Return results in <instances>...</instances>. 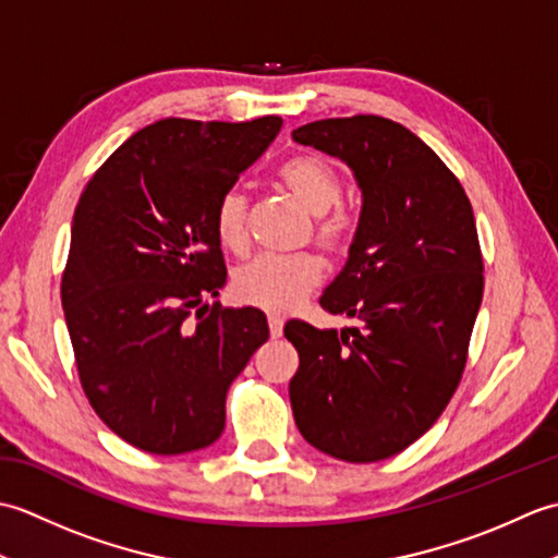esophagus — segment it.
Wrapping results in <instances>:
<instances>
[{"label": "esophagus", "mask_w": 558, "mask_h": 558, "mask_svg": "<svg viewBox=\"0 0 558 558\" xmlns=\"http://www.w3.org/2000/svg\"><path fill=\"white\" fill-rule=\"evenodd\" d=\"M282 316H278V314H270L268 316V330H270V338H280L282 336Z\"/></svg>", "instance_id": "obj_1"}]
</instances>
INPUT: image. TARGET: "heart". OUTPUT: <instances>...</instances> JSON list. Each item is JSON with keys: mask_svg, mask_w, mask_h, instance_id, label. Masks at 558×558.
<instances>
[{"mask_svg": "<svg viewBox=\"0 0 558 558\" xmlns=\"http://www.w3.org/2000/svg\"><path fill=\"white\" fill-rule=\"evenodd\" d=\"M282 186L302 201L306 210L316 213L314 240L330 258H345L357 240V216L338 204L342 180L338 170L322 156L302 153L292 156L276 170ZM248 201L240 189H225L213 206V232L222 248L242 254L246 248ZM322 278V260L312 252L288 256H256L234 272L232 292L236 302L256 310L286 314Z\"/></svg>", "mask_w": 558, "mask_h": 558, "instance_id": "obj_1", "label": "heart"}]
</instances>
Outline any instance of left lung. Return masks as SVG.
Masks as SVG:
<instances>
[{
    "label": "left lung",
    "mask_w": 558,
    "mask_h": 558,
    "mask_svg": "<svg viewBox=\"0 0 558 558\" xmlns=\"http://www.w3.org/2000/svg\"><path fill=\"white\" fill-rule=\"evenodd\" d=\"M292 138L345 160L364 198L348 266L318 300L352 326L286 324L300 354L292 414L314 448L376 462L432 429L465 372L484 292L475 216L458 177L398 122L340 117Z\"/></svg>",
    "instance_id": "obj_1"
}]
</instances>
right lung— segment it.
I'll use <instances>...</instances> for the list:
<instances>
[{"label": "right lung", "instance_id": "obj_1", "mask_svg": "<svg viewBox=\"0 0 558 558\" xmlns=\"http://www.w3.org/2000/svg\"><path fill=\"white\" fill-rule=\"evenodd\" d=\"M160 120L105 160L71 222L62 306L78 381L110 429L146 453L210 446L225 396L268 340L254 306L204 304L228 282L213 206L280 132Z\"/></svg>", "mask_w": 558, "mask_h": 558}]
</instances>
